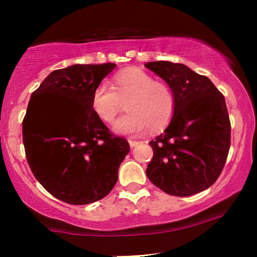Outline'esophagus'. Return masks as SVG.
Instances as JSON below:
<instances>
[{
  "label": "esophagus",
  "instance_id": "34e87169",
  "mask_svg": "<svg viewBox=\"0 0 257 257\" xmlns=\"http://www.w3.org/2000/svg\"><path fill=\"white\" fill-rule=\"evenodd\" d=\"M128 144L131 147H136L139 144V142H137V140H128Z\"/></svg>",
  "mask_w": 257,
  "mask_h": 257
}]
</instances>
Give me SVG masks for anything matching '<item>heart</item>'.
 <instances>
[{"instance_id":"obj_1","label":"heart","mask_w":257,"mask_h":257,"mask_svg":"<svg viewBox=\"0 0 257 257\" xmlns=\"http://www.w3.org/2000/svg\"><path fill=\"white\" fill-rule=\"evenodd\" d=\"M125 100L128 112L114 122L117 135L139 136L149 127L160 131L173 119L175 98L171 87L142 69L127 68L118 72L112 87L98 85L91 96V110L101 121L110 124Z\"/></svg>"}]
</instances>
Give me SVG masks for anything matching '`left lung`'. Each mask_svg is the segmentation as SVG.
Segmentation results:
<instances>
[{"label":"left lung","mask_w":257,"mask_h":257,"mask_svg":"<svg viewBox=\"0 0 257 257\" xmlns=\"http://www.w3.org/2000/svg\"><path fill=\"white\" fill-rule=\"evenodd\" d=\"M175 98V112L164 133L149 144L153 158L146 174L170 195L189 196L217 180L230 147V120L223 94L208 77L180 63L150 62Z\"/></svg>","instance_id":"1"}]
</instances>
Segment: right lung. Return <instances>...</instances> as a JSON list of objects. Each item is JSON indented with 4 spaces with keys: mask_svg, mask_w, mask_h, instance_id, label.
<instances>
[{
    "mask_svg": "<svg viewBox=\"0 0 257 257\" xmlns=\"http://www.w3.org/2000/svg\"><path fill=\"white\" fill-rule=\"evenodd\" d=\"M113 63L75 64L52 71L31 94L23 119L30 170L55 198L70 205L103 199L130 152L91 110V96Z\"/></svg>",
    "mask_w": 257,
    "mask_h": 257,
    "instance_id": "1",
    "label": "right lung"
}]
</instances>
